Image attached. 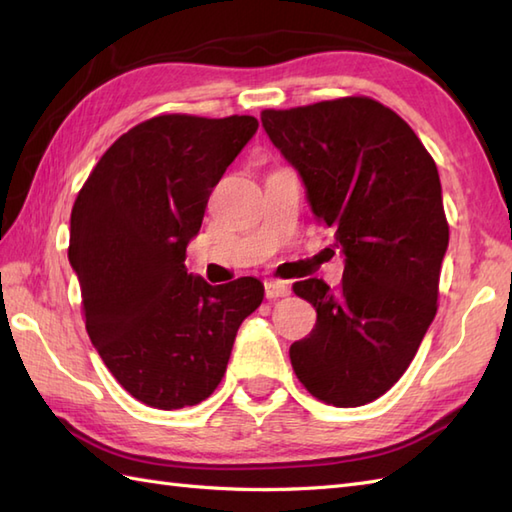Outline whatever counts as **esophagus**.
<instances>
[{
  "label": "esophagus",
  "instance_id": "34e87169",
  "mask_svg": "<svg viewBox=\"0 0 512 512\" xmlns=\"http://www.w3.org/2000/svg\"><path fill=\"white\" fill-rule=\"evenodd\" d=\"M290 292L286 281H279V279H270L266 281V299H279V297H286Z\"/></svg>",
  "mask_w": 512,
  "mask_h": 512
}]
</instances>
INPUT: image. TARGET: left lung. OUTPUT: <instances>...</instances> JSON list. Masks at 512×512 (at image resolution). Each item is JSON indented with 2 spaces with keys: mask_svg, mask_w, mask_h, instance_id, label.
Returning a JSON list of instances; mask_svg holds the SVG:
<instances>
[{
  "mask_svg": "<svg viewBox=\"0 0 512 512\" xmlns=\"http://www.w3.org/2000/svg\"><path fill=\"white\" fill-rule=\"evenodd\" d=\"M262 127L306 187L314 217L334 231L343 281H297L317 325L290 345L314 398L361 407L398 383L436 317L449 246L438 167L389 107L367 96L264 110Z\"/></svg>",
  "mask_w": 512,
  "mask_h": 512,
  "instance_id": "left-lung-1",
  "label": "left lung"
}]
</instances>
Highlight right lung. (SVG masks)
Segmentation results:
<instances>
[{
	"label": "right lung",
	"mask_w": 512,
	"mask_h": 512,
	"mask_svg": "<svg viewBox=\"0 0 512 512\" xmlns=\"http://www.w3.org/2000/svg\"><path fill=\"white\" fill-rule=\"evenodd\" d=\"M257 127L253 116L149 118L105 151L76 195L68 259L85 328L118 383L149 407L209 398L239 325L264 299L255 277L211 286L184 266L213 187Z\"/></svg>",
	"instance_id": "add662e5"
}]
</instances>
